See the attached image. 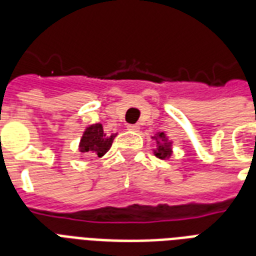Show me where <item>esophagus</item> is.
I'll return each mask as SVG.
<instances>
[{
	"label": "esophagus",
	"instance_id": "esophagus-1",
	"mask_svg": "<svg viewBox=\"0 0 256 256\" xmlns=\"http://www.w3.org/2000/svg\"><path fill=\"white\" fill-rule=\"evenodd\" d=\"M128 132H138L140 130V124H128Z\"/></svg>",
	"mask_w": 256,
	"mask_h": 256
}]
</instances>
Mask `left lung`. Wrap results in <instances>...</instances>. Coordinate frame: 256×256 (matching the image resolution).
I'll use <instances>...</instances> for the list:
<instances>
[{
  "instance_id": "8db88e82",
  "label": "left lung",
  "mask_w": 256,
  "mask_h": 256,
  "mask_svg": "<svg viewBox=\"0 0 256 256\" xmlns=\"http://www.w3.org/2000/svg\"><path fill=\"white\" fill-rule=\"evenodd\" d=\"M154 140H156V150H154V154L156 156L160 158V160H166V158H170L171 154H172V150H171V140H168V136L164 132H158L156 136H152Z\"/></svg>"
}]
</instances>
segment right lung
<instances>
[{
  "label": "right lung",
  "mask_w": 256,
  "mask_h": 256,
  "mask_svg": "<svg viewBox=\"0 0 256 256\" xmlns=\"http://www.w3.org/2000/svg\"><path fill=\"white\" fill-rule=\"evenodd\" d=\"M116 134L108 136L104 132V128L100 124H90L84 132V136L80 142V152H92L94 156H104L112 148V140Z\"/></svg>",
  "instance_id": "add662e5"
}]
</instances>
